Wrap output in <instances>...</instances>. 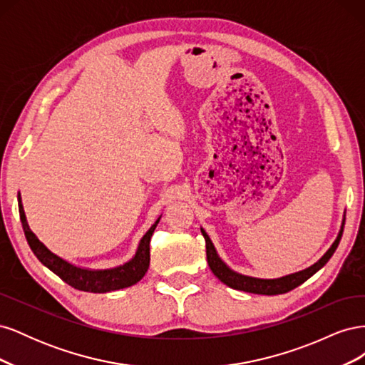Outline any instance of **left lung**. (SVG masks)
<instances>
[{
  "mask_svg": "<svg viewBox=\"0 0 365 365\" xmlns=\"http://www.w3.org/2000/svg\"><path fill=\"white\" fill-rule=\"evenodd\" d=\"M344 222L346 219H342V225L341 230L338 233V237L335 239V242L327 250V252L324 256L319 259L317 263H314L312 267H309L300 272H295V274H289V275H284V277L280 279H256V277H248V275H242L233 269H230L227 264L220 260V257L217 256L216 248L213 245V242L210 240L208 235L205 231L201 228V233L205 239V248H207V262H208V267L210 269L213 271V274L216 277L225 283L227 286L237 291H245V292H251V294H260V295H277V294H284V292H289L297 286H300L302 283H304L309 277H312V275L318 271L322 269L324 264L329 262V259L334 256L335 250L338 248V244L341 240L342 236V230H344Z\"/></svg>",
  "mask_w": 365,
  "mask_h": 365,
  "instance_id": "8db88e82",
  "label": "left lung"
}]
</instances>
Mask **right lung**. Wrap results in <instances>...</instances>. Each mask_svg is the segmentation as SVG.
Returning <instances> with one entry per match:
<instances>
[{
	"label": "right lung",
	"instance_id": "add662e5",
	"mask_svg": "<svg viewBox=\"0 0 365 365\" xmlns=\"http://www.w3.org/2000/svg\"><path fill=\"white\" fill-rule=\"evenodd\" d=\"M18 207H19L21 224H23L24 235L33 254H35L43 267H47L50 271L59 275L65 283L73 286L74 289L85 291V292H96V294L111 292V291L123 289V288H128V286L135 284L137 282H140L143 277H145V274L148 272L149 262H150L149 244H150V237L153 235V230L157 228L160 222V217L157 219V222L149 228L148 233L143 236L135 256L129 262L111 269H85V268L74 267V264L61 259L59 256H56V254H53L36 237V235L33 233L27 224L23 202H21L19 195H18Z\"/></svg>",
	"mask_w": 365,
	"mask_h": 365
}]
</instances>
